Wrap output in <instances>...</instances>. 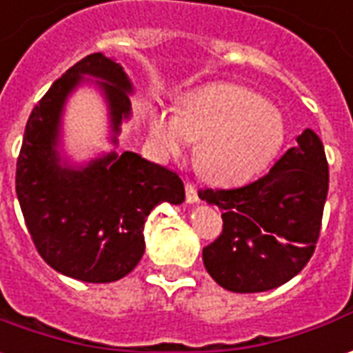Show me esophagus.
Returning a JSON list of instances; mask_svg holds the SVG:
<instances>
[{
    "mask_svg": "<svg viewBox=\"0 0 353 353\" xmlns=\"http://www.w3.org/2000/svg\"><path fill=\"white\" fill-rule=\"evenodd\" d=\"M186 201H188V203H198V201H200L198 190H196V186H192V184H186Z\"/></svg>",
    "mask_w": 353,
    "mask_h": 353,
    "instance_id": "34e87169",
    "label": "esophagus"
}]
</instances>
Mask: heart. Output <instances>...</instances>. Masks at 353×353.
I'll use <instances>...</instances> for the list:
<instances>
[{"instance_id": "heart-1", "label": "heart", "mask_w": 353, "mask_h": 353, "mask_svg": "<svg viewBox=\"0 0 353 353\" xmlns=\"http://www.w3.org/2000/svg\"><path fill=\"white\" fill-rule=\"evenodd\" d=\"M148 132L157 153L181 157L194 148L196 169L217 186L254 181L274 161L286 140L283 115L252 90L213 82L176 99L174 115L153 109Z\"/></svg>"}]
</instances>
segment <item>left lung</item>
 Wrapping results in <instances>:
<instances>
[{"mask_svg": "<svg viewBox=\"0 0 353 353\" xmlns=\"http://www.w3.org/2000/svg\"><path fill=\"white\" fill-rule=\"evenodd\" d=\"M296 142L263 179L236 190L200 192L223 217L221 236L203 248V265L230 292L273 290L300 273L313 255L329 165L311 128Z\"/></svg>", "mask_w": 353, "mask_h": 353, "instance_id": "1", "label": "left lung"}]
</instances>
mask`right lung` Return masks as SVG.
Returning a JSON list of instances; mask_svg holds the SVG:
<instances>
[{
    "label": "right lung",
    "instance_id": "1",
    "mask_svg": "<svg viewBox=\"0 0 353 353\" xmlns=\"http://www.w3.org/2000/svg\"><path fill=\"white\" fill-rule=\"evenodd\" d=\"M98 89L113 150L77 162L64 148V109L77 89ZM134 86L123 65L92 53L53 82L34 107L17 161V198L38 254L57 273L82 283H113L145 250L144 225L163 201L181 205L184 184L167 167L134 152L117 153L132 117Z\"/></svg>",
    "mask_w": 353,
    "mask_h": 353
}]
</instances>
